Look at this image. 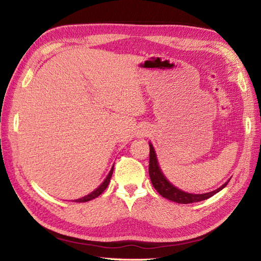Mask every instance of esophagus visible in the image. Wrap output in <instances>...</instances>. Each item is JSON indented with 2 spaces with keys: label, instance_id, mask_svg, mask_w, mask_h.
<instances>
[{
  "label": "esophagus",
  "instance_id": "esophagus-1",
  "mask_svg": "<svg viewBox=\"0 0 261 261\" xmlns=\"http://www.w3.org/2000/svg\"><path fill=\"white\" fill-rule=\"evenodd\" d=\"M147 132H148V130L146 129V127H143V129H141V130L137 132V135H138V137H143V136L147 135Z\"/></svg>",
  "mask_w": 261,
  "mask_h": 261
}]
</instances>
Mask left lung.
Wrapping results in <instances>:
<instances>
[{"mask_svg": "<svg viewBox=\"0 0 261 261\" xmlns=\"http://www.w3.org/2000/svg\"><path fill=\"white\" fill-rule=\"evenodd\" d=\"M149 147H150V152H149V176H150V180L153 187L156 188V191L165 198H168L170 201L180 204L201 202L204 201V199H207L211 196L215 195L216 193L223 190V188L228 185V181H226L225 184L219 187L218 190L205 194H191L182 192L181 190H178V188L175 187L173 184H170L167 178L164 176V174L162 173V169H160L158 165L156 152H154V149L151 143H149Z\"/></svg>", "mask_w": 261, "mask_h": 261, "instance_id": "obj_1", "label": "left lung"}]
</instances>
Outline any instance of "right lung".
<instances>
[{"mask_svg":"<svg viewBox=\"0 0 261 261\" xmlns=\"http://www.w3.org/2000/svg\"><path fill=\"white\" fill-rule=\"evenodd\" d=\"M113 167H114V165H113ZM113 167H112V169L110 170V173H109V175H108L107 178H105V180L102 182L101 185H99V186L96 188L95 191L92 192L91 194H88V195H86V196H84V197L79 198V199H75V202H80V203H83V202H88V201H92L93 198H95V197H97V196L101 195V194L105 191V188L108 187L109 182H110V179H111V177H112V174H113Z\"/></svg>","mask_w":261,"mask_h":261,"instance_id":"1","label":"right lung"}]
</instances>
